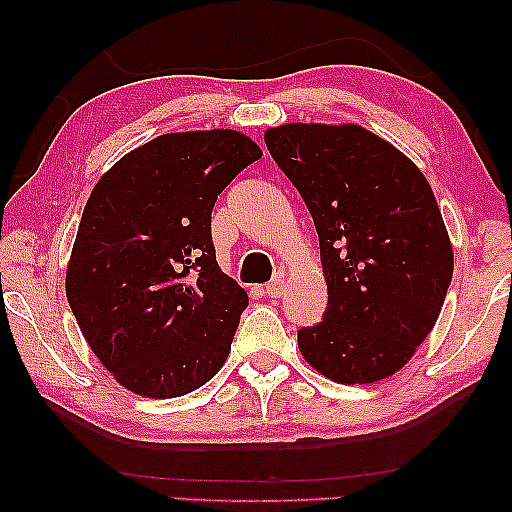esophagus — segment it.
Listing matches in <instances>:
<instances>
[{
  "label": "esophagus",
  "instance_id": "obj_1",
  "mask_svg": "<svg viewBox=\"0 0 512 512\" xmlns=\"http://www.w3.org/2000/svg\"><path fill=\"white\" fill-rule=\"evenodd\" d=\"M263 291H265V296H270V298H279L284 293V279L282 277H277V279H272V282H268L263 286Z\"/></svg>",
  "mask_w": 512,
  "mask_h": 512
}]
</instances>
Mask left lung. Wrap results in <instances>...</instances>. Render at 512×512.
<instances>
[{
    "label": "left lung",
    "mask_w": 512,
    "mask_h": 512,
    "mask_svg": "<svg viewBox=\"0 0 512 512\" xmlns=\"http://www.w3.org/2000/svg\"><path fill=\"white\" fill-rule=\"evenodd\" d=\"M265 146L310 209L328 305L298 331L300 354L342 384L403 368L436 324L452 247L415 163L359 125L289 123Z\"/></svg>",
    "instance_id": "1"
}]
</instances>
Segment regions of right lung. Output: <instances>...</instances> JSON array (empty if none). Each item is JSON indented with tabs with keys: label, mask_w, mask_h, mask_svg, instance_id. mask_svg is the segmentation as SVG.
<instances>
[{
	"label": "right lung",
	"mask_w": 512,
	"mask_h": 512,
	"mask_svg": "<svg viewBox=\"0 0 512 512\" xmlns=\"http://www.w3.org/2000/svg\"><path fill=\"white\" fill-rule=\"evenodd\" d=\"M261 156L235 130L174 132L97 181L69 258L67 300L125 389L191 394L228 359L249 296L216 263L212 209Z\"/></svg>",
	"instance_id": "obj_1"
}]
</instances>
